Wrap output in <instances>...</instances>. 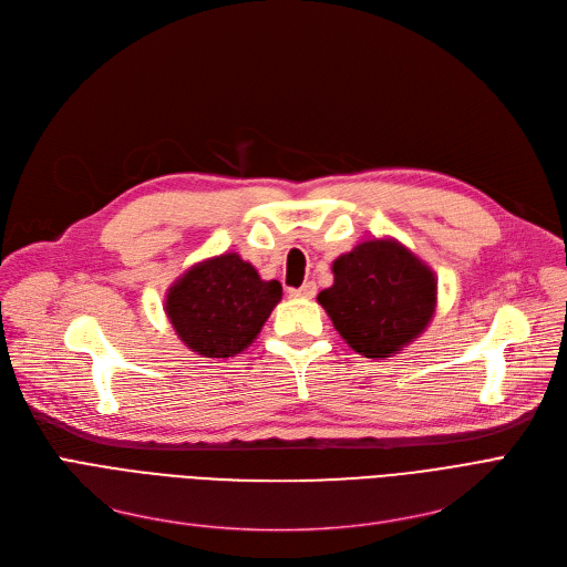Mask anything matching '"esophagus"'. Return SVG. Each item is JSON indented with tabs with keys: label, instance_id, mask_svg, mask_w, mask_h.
<instances>
[{
	"label": "esophagus",
	"instance_id": "34e87169",
	"mask_svg": "<svg viewBox=\"0 0 567 567\" xmlns=\"http://www.w3.org/2000/svg\"><path fill=\"white\" fill-rule=\"evenodd\" d=\"M315 293H317V285L315 282H306L299 289H291L289 291V296H293V299H312Z\"/></svg>",
	"mask_w": 567,
	"mask_h": 567
}]
</instances>
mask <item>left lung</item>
<instances>
[{"label":"left lung","instance_id":"obj_1","mask_svg":"<svg viewBox=\"0 0 567 567\" xmlns=\"http://www.w3.org/2000/svg\"><path fill=\"white\" fill-rule=\"evenodd\" d=\"M319 306L365 359H391L419 338L436 310V276L395 238H372L333 261Z\"/></svg>","mask_w":567,"mask_h":567}]
</instances>
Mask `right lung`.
<instances>
[{"instance_id": "add662e5", "label": "right lung", "mask_w": 567, "mask_h": 567, "mask_svg": "<svg viewBox=\"0 0 567 567\" xmlns=\"http://www.w3.org/2000/svg\"><path fill=\"white\" fill-rule=\"evenodd\" d=\"M282 299L278 280H261L236 252L197 261L165 296V315L190 351L204 359H229L259 336Z\"/></svg>"}]
</instances>
